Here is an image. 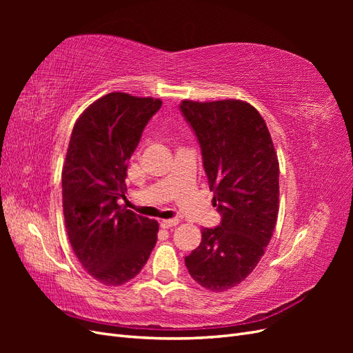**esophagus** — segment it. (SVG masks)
<instances>
[{"instance_id": "1", "label": "esophagus", "mask_w": 353, "mask_h": 353, "mask_svg": "<svg viewBox=\"0 0 353 353\" xmlns=\"http://www.w3.org/2000/svg\"><path fill=\"white\" fill-rule=\"evenodd\" d=\"M178 225V219H163L160 222V227L162 228H172Z\"/></svg>"}]
</instances>
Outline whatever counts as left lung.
I'll use <instances>...</instances> for the list:
<instances>
[{
  "label": "left lung",
  "mask_w": 353,
  "mask_h": 353,
  "mask_svg": "<svg viewBox=\"0 0 353 353\" xmlns=\"http://www.w3.org/2000/svg\"><path fill=\"white\" fill-rule=\"evenodd\" d=\"M197 137L221 225L201 230L185 266L200 285L225 292L248 279L279 216L280 168L263 117L241 100L179 104Z\"/></svg>",
  "instance_id": "left-lung-1"
}]
</instances>
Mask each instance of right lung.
<instances>
[{"label": "right lung", "instance_id": "1", "mask_svg": "<svg viewBox=\"0 0 353 353\" xmlns=\"http://www.w3.org/2000/svg\"><path fill=\"white\" fill-rule=\"evenodd\" d=\"M162 101L110 92L78 117L61 170L63 215L72 249L92 279L122 285L140 274L159 223L137 215L125 199L128 160Z\"/></svg>", "mask_w": 353, "mask_h": 353}]
</instances>
